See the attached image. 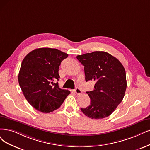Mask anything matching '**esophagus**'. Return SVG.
<instances>
[{
  "instance_id": "obj_1",
  "label": "esophagus",
  "mask_w": 150,
  "mask_h": 150,
  "mask_svg": "<svg viewBox=\"0 0 150 150\" xmlns=\"http://www.w3.org/2000/svg\"><path fill=\"white\" fill-rule=\"evenodd\" d=\"M74 91L76 94V95H81V92H82L81 90L79 88H76L75 89V90H74Z\"/></svg>"
}]
</instances>
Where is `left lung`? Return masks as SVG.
Here are the masks:
<instances>
[{"label": "left lung", "mask_w": 150, "mask_h": 150, "mask_svg": "<svg viewBox=\"0 0 150 150\" xmlns=\"http://www.w3.org/2000/svg\"><path fill=\"white\" fill-rule=\"evenodd\" d=\"M84 66L85 80H94L93 91H87L90 104L81 108L87 117L99 119L111 114L124 97L127 88L126 74L120 61L110 54L95 51L76 56Z\"/></svg>", "instance_id": "left-lung-1"}]
</instances>
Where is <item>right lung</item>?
Masks as SVG:
<instances>
[{"label":"right lung","instance_id":"1","mask_svg":"<svg viewBox=\"0 0 150 150\" xmlns=\"http://www.w3.org/2000/svg\"><path fill=\"white\" fill-rule=\"evenodd\" d=\"M68 54L57 49L39 48L28 54L21 62L18 83L31 106L43 113L60 107L70 91L60 89L59 68Z\"/></svg>","mask_w":150,"mask_h":150}]
</instances>
